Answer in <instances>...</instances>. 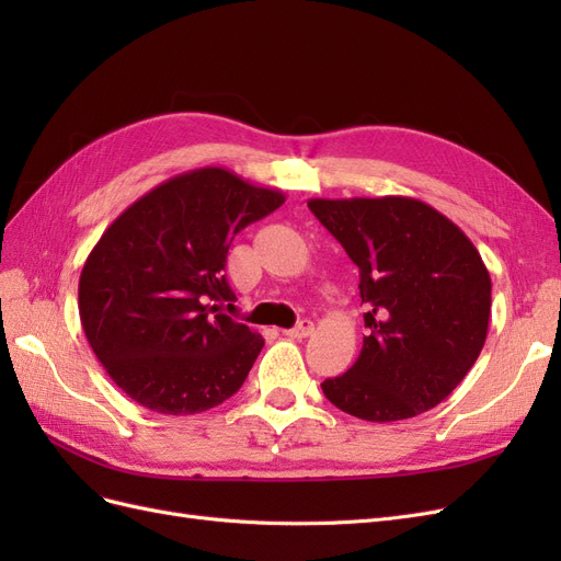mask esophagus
Masks as SVG:
<instances>
[{
	"label": "esophagus",
	"mask_w": 561,
	"mask_h": 561,
	"mask_svg": "<svg viewBox=\"0 0 561 561\" xmlns=\"http://www.w3.org/2000/svg\"><path fill=\"white\" fill-rule=\"evenodd\" d=\"M311 332H313V322L311 320H301V322H297L293 330H287L285 334L293 336V339H307Z\"/></svg>",
	"instance_id": "1"
}]
</instances>
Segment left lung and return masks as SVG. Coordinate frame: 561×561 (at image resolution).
Instances as JSON below:
<instances>
[{
  "label": "left lung",
  "instance_id": "1",
  "mask_svg": "<svg viewBox=\"0 0 561 561\" xmlns=\"http://www.w3.org/2000/svg\"><path fill=\"white\" fill-rule=\"evenodd\" d=\"M309 208L360 271L369 330L358 360L322 381V393L377 423L433 410L486 339L491 278L478 248L416 198H311Z\"/></svg>",
  "mask_w": 561,
  "mask_h": 561
}]
</instances>
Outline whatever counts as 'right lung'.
Listing matches in <instances>:
<instances>
[{"label":"right lung","mask_w":561,"mask_h":561,"mask_svg":"<svg viewBox=\"0 0 561 561\" xmlns=\"http://www.w3.org/2000/svg\"><path fill=\"white\" fill-rule=\"evenodd\" d=\"M283 201L225 168H196L154 186L100 236L79 278V316L128 398L186 416L243 386L264 339L219 311L236 299L227 252Z\"/></svg>","instance_id":"add662e5"}]
</instances>
